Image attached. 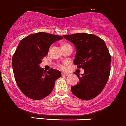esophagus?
Returning <instances> with one entry per match:
<instances>
[{"instance_id":"34e87169","label":"esophagus","mask_w":126,"mask_h":126,"mask_svg":"<svg viewBox=\"0 0 126 126\" xmlns=\"http://www.w3.org/2000/svg\"><path fill=\"white\" fill-rule=\"evenodd\" d=\"M68 73H62V76L63 77V76H68Z\"/></svg>"}]
</instances>
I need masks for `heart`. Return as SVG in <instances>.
<instances>
[{
	"label": "heart",
	"instance_id": "b5f03b06",
	"mask_svg": "<svg viewBox=\"0 0 126 126\" xmlns=\"http://www.w3.org/2000/svg\"><path fill=\"white\" fill-rule=\"evenodd\" d=\"M59 67H60L61 69H65V64H60L59 65Z\"/></svg>",
	"mask_w": 126,
	"mask_h": 126
}]
</instances>
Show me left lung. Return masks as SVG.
<instances>
[{
    "instance_id": "1",
    "label": "left lung",
    "mask_w": 126,
    "mask_h": 126,
    "mask_svg": "<svg viewBox=\"0 0 126 126\" xmlns=\"http://www.w3.org/2000/svg\"><path fill=\"white\" fill-rule=\"evenodd\" d=\"M63 37L75 47L73 63L84 69L77 75L79 83L71 87L72 93L79 99L89 100L99 95L107 83L110 73L111 56L105 42L93 34L78 33Z\"/></svg>"
}]
</instances>
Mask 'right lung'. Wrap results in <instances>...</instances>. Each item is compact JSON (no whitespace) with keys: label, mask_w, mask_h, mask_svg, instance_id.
Listing matches in <instances>:
<instances>
[{"label":"right lung","mask_w":126,"mask_h":126,"mask_svg":"<svg viewBox=\"0 0 126 126\" xmlns=\"http://www.w3.org/2000/svg\"><path fill=\"white\" fill-rule=\"evenodd\" d=\"M63 38L61 36L38 32L19 42L12 58V67L17 85L27 97L44 99L53 91L55 81L61 77L60 71L51 68L46 73L39 64L47 55L50 46Z\"/></svg>","instance_id":"right-lung-1"}]
</instances>
